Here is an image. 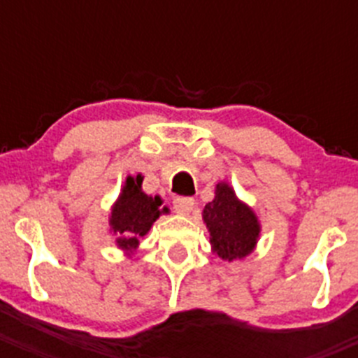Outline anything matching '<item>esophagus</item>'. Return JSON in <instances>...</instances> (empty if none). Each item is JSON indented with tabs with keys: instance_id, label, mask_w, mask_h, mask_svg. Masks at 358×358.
<instances>
[{
	"instance_id": "34e87169",
	"label": "esophagus",
	"mask_w": 358,
	"mask_h": 358,
	"mask_svg": "<svg viewBox=\"0 0 358 358\" xmlns=\"http://www.w3.org/2000/svg\"><path fill=\"white\" fill-rule=\"evenodd\" d=\"M194 202L192 197H176L175 201H173V209H175V213H178V215H189L190 211L194 209Z\"/></svg>"
}]
</instances>
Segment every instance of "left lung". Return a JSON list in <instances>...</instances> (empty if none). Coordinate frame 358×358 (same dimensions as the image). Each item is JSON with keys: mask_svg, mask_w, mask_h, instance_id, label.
<instances>
[{"mask_svg": "<svg viewBox=\"0 0 358 358\" xmlns=\"http://www.w3.org/2000/svg\"><path fill=\"white\" fill-rule=\"evenodd\" d=\"M215 194V199L208 202L202 211L213 251L225 262L244 258L258 241V218L237 199L232 187L227 183H218Z\"/></svg>", "mask_w": 358, "mask_h": 358, "instance_id": "1", "label": "left lung"}]
</instances>
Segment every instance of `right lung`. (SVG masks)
Masks as SVG:
<instances>
[{
    "instance_id": "1",
    "label": "right lung",
    "mask_w": 358,
    "mask_h": 358,
    "mask_svg": "<svg viewBox=\"0 0 358 358\" xmlns=\"http://www.w3.org/2000/svg\"><path fill=\"white\" fill-rule=\"evenodd\" d=\"M143 176H128L122 192L115 201L110 215L112 232L117 236L115 243L124 251L133 252L138 246L140 237L145 236L161 213H168V208L161 209V197L147 196L142 192Z\"/></svg>"
}]
</instances>
